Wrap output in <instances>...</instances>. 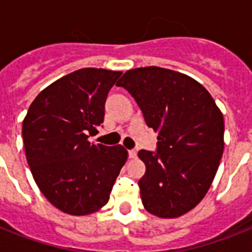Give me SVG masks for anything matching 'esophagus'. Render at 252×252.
<instances>
[{"mask_svg": "<svg viewBox=\"0 0 252 252\" xmlns=\"http://www.w3.org/2000/svg\"><path fill=\"white\" fill-rule=\"evenodd\" d=\"M128 156H129V158H136L137 157V152H136V150H129V152H128Z\"/></svg>", "mask_w": 252, "mask_h": 252, "instance_id": "1", "label": "esophagus"}]
</instances>
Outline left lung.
Masks as SVG:
<instances>
[{"label":"left lung","instance_id":"obj_1","mask_svg":"<svg viewBox=\"0 0 252 252\" xmlns=\"http://www.w3.org/2000/svg\"><path fill=\"white\" fill-rule=\"evenodd\" d=\"M158 133L157 153L140 150L146 171L138 180L146 211L176 219L204 199L223 153V116L215 99L187 74L146 66L119 81Z\"/></svg>","mask_w":252,"mask_h":252}]
</instances>
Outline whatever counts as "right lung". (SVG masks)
<instances>
[{
	"label": "right lung",
	"instance_id": "obj_1",
	"mask_svg": "<svg viewBox=\"0 0 252 252\" xmlns=\"http://www.w3.org/2000/svg\"><path fill=\"white\" fill-rule=\"evenodd\" d=\"M122 72L84 68L47 86L22 126L26 158L35 183L53 207L72 216L99 211L128 152L90 144L104 119L108 91Z\"/></svg>",
	"mask_w": 252,
	"mask_h": 252
}]
</instances>
